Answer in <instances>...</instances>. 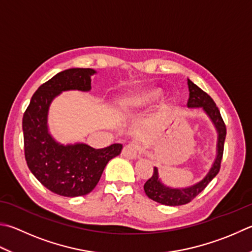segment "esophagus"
Wrapping results in <instances>:
<instances>
[{"label":"esophagus","instance_id":"34e87169","mask_svg":"<svg viewBox=\"0 0 252 252\" xmlns=\"http://www.w3.org/2000/svg\"><path fill=\"white\" fill-rule=\"evenodd\" d=\"M140 151V144L138 141L132 140L124 146L122 154L128 159H135Z\"/></svg>","mask_w":252,"mask_h":252}]
</instances>
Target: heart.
<instances>
[{"label":"heart","instance_id":"heart-1","mask_svg":"<svg viewBox=\"0 0 252 252\" xmlns=\"http://www.w3.org/2000/svg\"><path fill=\"white\" fill-rule=\"evenodd\" d=\"M158 95V90H146V91L138 92L126 97L123 102V106L125 110H135V108L148 105L151 102H154Z\"/></svg>","mask_w":252,"mask_h":252}]
</instances>
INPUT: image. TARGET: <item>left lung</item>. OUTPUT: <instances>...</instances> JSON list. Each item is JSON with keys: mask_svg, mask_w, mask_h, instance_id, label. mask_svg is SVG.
I'll return each mask as SVG.
<instances>
[{"mask_svg": "<svg viewBox=\"0 0 252 252\" xmlns=\"http://www.w3.org/2000/svg\"><path fill=\"white\" fill-rule=\"evenodd\" d=\"M188 85L189 91L188 106L203 107V110L210 115L211 120L217 128L218 154L214 164H213L211 171L208 172L206 177L204 178L200 183H197L188 189H170L164 187V185L158 180V169L156 167L154 168L153 175H151L150 179L144 185L145 193L147 194V196L151 198V200L169 206L184 205V204H188L192 200H194V198L207 187L208 183L216 177L217 173L220 172L222 154H224L226 125L220 115V110H218V107L216 106L215 102L213 101V98L208 95L206 92H204L201 88H198L197 85L194 84L192 81H189V80H188Z\"/></svg>", "mask_w": 252, "mask_h": 252, "instance_id": "obj_1", "label": "left lung"}]
</instances>
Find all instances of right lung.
I'll list each match as a JSON object with an SVG mask.
<instances>
[{
  "instance_id": "obj_1",
  "label": "right lung",
  "mask_w": 252,
  "mask_h": 252,
  "mask_svg": "<svg viewBox=\"0 0 252 252\" xmlns=\"http://www.w3.org/2000/svg\"><path fill=\"white\" fill-rule=\"evenodd\" d=\"M92 69L64 70L41 84L23 115L24 151L28 168L52 193L81 196L96 187L108 161L121 155L123 145L94 149L84 144L63 146L47 130V112L56 95L67 90L89 91Z\"/></svg>"
}]
</instances>
